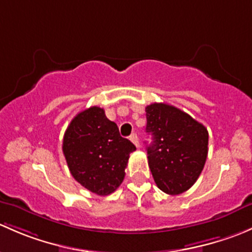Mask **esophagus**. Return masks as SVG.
Returning a JSON list of instances; mask_svg holds the SVG:
<instances>
[{"mask_svg":"<svg viewBox=\"0 0 252 252\" xmlns=\"http://www.w3.org/2000/svg\"><path fill=\"white\" fill-rule=\"evenodd\" d=\"M129 139H131V142L136 145V147H139V139H138V136H137L136 133H132L131 136H129Z\"/></svg>","mask_w":252,"mask_h":252,"instance_id":"esophagus-1","label":"esophagus"}]
</instances>
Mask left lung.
Returning <instances> with one entry per match:
<instances>
[{
    "label": "left lung",
    "instance_id": "obj_1",
    "mask_svg": "<svg viewBox=\"0 0 252 252\" xmlns=\"http://www.w3.org/2000/svg\"><path fill=\"white\" fill-rule=\"evenodd\" d=\"M153 142L148 164L158 188L170 195L188 190L200 176L207 158L209 132L190 115L165 103L145 108Z\"/></svg>",
    "mask_w": 252,
    "mask_h": 252
}]
</instances>
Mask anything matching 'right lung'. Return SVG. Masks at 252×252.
<instances>
[{
  "label": "right lung",
  "mask_w": 252,
  "mask_h": 252,
  "mask_svg": "<svg viewBox=\"0 0 252 252\" xmlns=\"http://www.w3.org/2000/svg\"><path fill=\"white\" fill-rule=\"evenodd\" d=\"M133 143L123 138L104 109L91 107L77 114L66 128L63 153L72 177L97 195H109L123 183Z\"/></svg>",
  "instance_id": "right-lung-1"
}]
</instances>
